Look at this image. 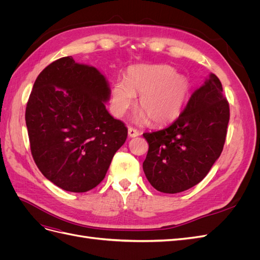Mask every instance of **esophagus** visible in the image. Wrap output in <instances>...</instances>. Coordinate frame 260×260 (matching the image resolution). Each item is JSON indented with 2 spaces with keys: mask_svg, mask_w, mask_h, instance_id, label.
Segmentation results:
<instances>
[{
  "mask_svg": "<svg viewBox=\"0 0 260 260\" xmlns=\"http://www.w3.org/2000/svg\"><path fill=\"white\" fill-rule=\"evenodd\" d=\"M139 135H140V133H139V131H138L137 129L131 128V127L128 128V136H129L130 138H136V137H138Z\"/></svg>",
  "mask_w": 260,
  "mask_h": 260,
  "instance_id": "1",
  "label": "esophagus"
}]
</instances>
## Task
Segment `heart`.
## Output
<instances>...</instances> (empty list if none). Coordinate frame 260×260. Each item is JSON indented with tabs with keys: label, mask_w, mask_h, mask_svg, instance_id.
<instances>
[{
	"label": "heart",
	"mask_w": 260,
	"mask_h": 260,
	"mask_svg": "<svg viewBox=\"0 0 260 260\" xmlns=\"http://www.w3.org/2000/svg\"><path fill=\"white\" fill-rule=\"evenodd\" d=\"M187 77L176 73L169 65H138L129 68L124 81H118L112 89V112L121 117L139 98L142 109L136 120H148L162 124L174 120L182 109L190 92Z\"/></svg>",
	"instance_id": "obj_1"
}]
</instances>
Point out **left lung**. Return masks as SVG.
Instances as JSON below:
<instances>
[{
	"mask_svg": "<svg viewBox=\"0 0 260 260\" xmlns=\"http://www.w3.org/2000/svg\"><path fill=\"white\" fill-rule=\"evenodd\" d=\"M229 119L221 82L210 74L174 122L162 130L143 133L148 143L143 162L148 182L169 194L200 183L222 152Z\"/></svg>",
	"mask_w": 260,
	"mask_h": 260,
	"instance_id": "1",
	"label": "left lung"
}]
</instances>
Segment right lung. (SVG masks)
Instances as JSON below:
<instances>
[{"mask_svg": "<svg viewBox=\"0 0 260 260\" xmlns=\"http://www.w3.org/2000/svg\"><path fill=\"white\" fill-rule=\"evenodd\" d=\"M106 78L95 67L61 57L38 76L26 107L31 154L42 175L82 193L105 178L128 129L107 112Z\"/></svg>", "mask_w": 260, "mask_h": 260, "instance_id": "obj_1", "label": "right lung"}]
</instances>
